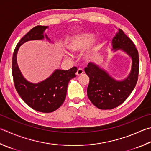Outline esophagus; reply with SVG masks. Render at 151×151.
<instances>
[{
    "mask_svg": "<svg viewBox=\"0 0 151 151\" xmlns=\"http://www.w3.org/2000/svg\"><path fill=\"white\" fill-rule=\"evenodd\" d=\"M84 73V70L83 69H82V68H78V69L77 70V71H76V75L77 76H80V75H82Z\"/></svg>",
    "mask_w": 151,
    "mask_h": 151,
    "instance_id": "1",
    "label": "esophagus"
}]
</instances>
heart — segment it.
<instances>
[{
    "mask_svg": "<svg viewBox=\"0 0 151 151\" xmlns=\"http://www.w3.org/2000/svg\"><path fill=\"white\" fill-rule=\"evenodd\" d=\"M93 42V35L86 33L77 34L71 38L67 47L73 52L81 51L87 48Z\"/></svg>",
    "mask_w": 151,
    "mask_h": 151,
    "instance_id": "heart-1",
    "label": "heart"
}]
</instances>
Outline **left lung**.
<instances>
[{"label": "left lung", "instance_id": "left-lung-1", "mask_svg": "<svg viewBox=\"0 0 151 151\" xmlns=\"http://www.w3.org/2000/svg\"><path fill=\"white\" fill-rule=\"evenodd\" d=\"M112 46L115 51L122 49L131 57L132 67L129 75L122 81L112 78L105 70L92 63L85 67V73L90 78L88 97L101 109H111L121 105L135 88L138 80L139 53L133 42L119 29L112 40Z\"/></svg>", "mask_w": 151, "mask_h": 151}]
</instances>
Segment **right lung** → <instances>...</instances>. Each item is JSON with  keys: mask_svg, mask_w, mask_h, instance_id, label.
Wrapping results in <instances>:
<instances>
[{"mask_svg": "<svg viewBox=\"0 0 151 151\" xmlns=\"http://www.w3.org/2000/svg\"><path fill=\"white\" fill-rule=\"evenodd\" d=\"M47 27L35 26L22 38L14 51L12 63V76L16 91L27 105L34 110L43 113L55 111L63 104L68 83L71 78L76 77L75 73L77 71L76 67L67 70L57 69L48 78L37 84L29 83L23 77L16 61L18 49L28 41L43 39V32ZM45 35L48 39L47 35Z\"/></svg>", "mask_w": 151, "mask_h": 151, "instance_id": "right-lung-1", "label": "right lung"}]
</instances>
